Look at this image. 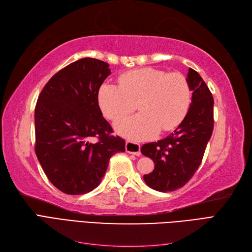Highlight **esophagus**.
Instances as JSON below:
<instances>
[{"mask_svg":"<svg viewBox=\"0 0 252 252\" xmlns=\"http://www.w3.org/2000/svg\"><path fill=\"white\" fill-rule=\"evenodd\" d=\"M125 148H126V152H128V154H131L134 156H141V146L139 143L127 141Z\"/></svg>","mask_w":252,"mask_h":252,"instance_id":"esophagus-1","label":"esophagus"}]
</instances>
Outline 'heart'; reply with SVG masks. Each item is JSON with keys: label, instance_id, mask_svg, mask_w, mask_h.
I'll use <instances>...</instances> for the list:
<instances>
[{"label": "heart", "instance_id": "1", "mask_svg": "<svg viewBox=\"0 0 252 252\" xmlns=\"http://www.w3.org/2000/svg\"><path fill=\"white\" fill-rule=\"evenodd\" d=\"M191 91L181 72L142 68L122 74L119 86L105 83L98 91V103L104 114L118 120L141 111L132 118L118 121L116 130L132 140H146L162 131L173 130L188 112Z\"/></svg>", "mask_w": 252, "mask_h": 252}]
</instances>
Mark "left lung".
<instances>
[{"label": "left lung", "mask_w": 252, "mask_h": 252, "mask_svg": "<svg viewBox=\"0 0 252 252\" xmlns=\"http://www.w3.org/2000/svg\"><path fill=\"white\" fill-rule=\"evenodd\" d=\"M187 81L193 93L184 120L167 138L141 148L155 163L154 171L145 174L144 181L161 192L177 190L193 177L213 130V97L208 86L192 68H189Z\"/></svg>", "instance_id": "8db88e82"}]
</instances>
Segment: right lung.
I'll list each match as a JSON object with an SVG mask.
<instances>
[{
    "mask_svg": "<svg viewBox=\"0 0 252 252\" xmlns=\"http://www.w3.org/2000/svg\"><path fill=\"white\" fill-rule=\"evenodd\" d=\"M103 61L84 58L64 67L44 86L34 110L35 155L53 186L66 194L100 184L110 158L125 151L98 106V89L111 73ZM96 137L98 142L90 140Z\"/></svg>",
    "mask_w": 252,
    "mask_h": 252,
    "instance_id": "right-lung-1",
    "label": "right lung"
}]
</instances>
